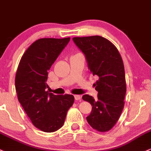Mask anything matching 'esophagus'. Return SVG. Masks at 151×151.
<instances>
[{
    "instance_id": "34e87169",
    "label": "esophagus",
    "mask_w": 151,
    "mask_h": 151,
    "mask_svg": "<svg viewBox=\"0 0 151 151\" xmlns=\"http://www.w3.org/2000/svg\"><path fill=\"white\" fill-rule=\"evenodd\" d=\"M74 99H75V100H80L81 96L78 95V94H76V95H74Z\"/></svg>"
}]
</instances>
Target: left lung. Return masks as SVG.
<instances>
[{
    "instance_id": "obj_1",
    "label": "left lung",
    "mask_w": 151,
    "mask_h": 151,
    "mask_svg": "<svg viewBox=\"0 0 151 151\" xmlns=\"http://www.w3.org/2000/svg\"><path fill=\"white\" fill-rule=\"evenodd\" d=\"M72 40L84 54L91 74L98 77L94 84L97 98L82 96L92 106L87 120L97 131H108L118 120L125 104L126 84L121 56L117 48L102 36L74 37Z\"/></svg>"
}]
</instances>
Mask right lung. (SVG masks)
Wrapping results in <instances>:
<instances>
[{"instance_id": "add662e5", "label": "right lung", "mask_w": 151, "mask_h": 151, "mask_svg": "<svg viewBox=\"0 0 151 151\" xmlns=\"http://www.w3.org/2000/svg\"><path fill=\"white\" fill-rule=\"evenodd\" d=\"M69 40H36L25 51L16 72L15 87L20 104L34 126L45 132L57 131L63 126L74 103L72 94L55 95L46 91L48 71Z\"/></svg>"}]
</instances>
